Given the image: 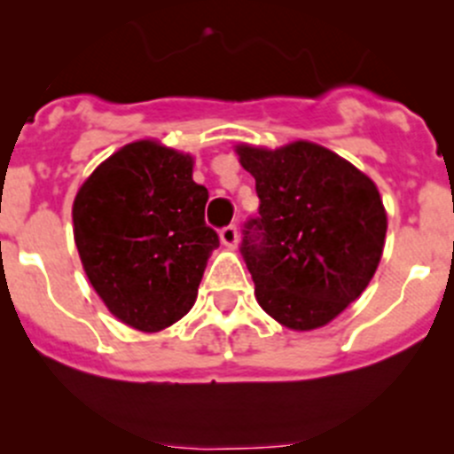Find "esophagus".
Wrapping results in <instances>:
<instances>
[{
	"label": "esophagus",
	"instance_id": "34e87169",
	"mask_svg": "<svg viewBox=\"0 0 454 454\" xmlns=\"http://www.w3.org/2000/svg\"><path fill=\"white\" fill-rule=\"evenodd\" d=\"M219 239H222V244L226 248H237V244H239V232H237L235 226H226L219 231Z\"/></svg>",
	"mask_w": 454,
	"mask_h": 454
}]
</instances>
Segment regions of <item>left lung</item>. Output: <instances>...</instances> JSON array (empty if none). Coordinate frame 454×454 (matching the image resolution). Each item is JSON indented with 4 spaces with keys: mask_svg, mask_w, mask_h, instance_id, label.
<instances>
[{
    "mask_svg": "<svg viewBox=\"0 0 454 454\" xmlns=\"http://www.w3.org/2000/svg\"><path fill=\"white\" fill-rule=\"evenodd\" d=\"M235 151L261 201L241 244L256 303L294 332L325 327L367 290L382 259L378 186L309 140L277 149L241 142Z\"/></svg>",
    "mask_w": 454,
    "mask_h": 454,
    "instance_id": "obj_1",
    "label": "left lung"
}]
</instances>
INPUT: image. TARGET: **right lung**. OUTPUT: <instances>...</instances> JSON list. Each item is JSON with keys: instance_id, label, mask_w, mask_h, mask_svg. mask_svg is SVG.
<instances>
[{"instance_id": "1", "label": "right lung", "mask_w": 454, "mask_h": 454, "mask_svg": "<svg viewBox=\"0 0 454 454\" xmlns=\"http://www.w3.org/2000/svg\"><path fill=\"white\" fill-rule=\"evenodd\" d=\"M195 158L136 140L98 164L72 204L74 244L91 287L121 323L162 332L189 314L219 237Z\"/></svg>"}]
</instances>
